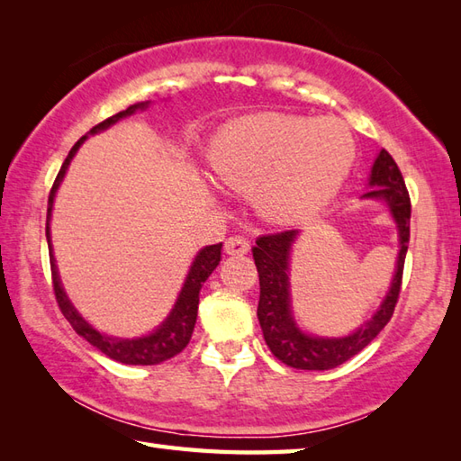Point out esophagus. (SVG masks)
Segmentation results:
<instances>
[{
  "label": "esophagus",
  "mask_w": 461,
  "mask_h": 461,
  "mask_svg": "<svg viewBox=\"0 0 461 461\" xmlns=\"http://www.w3.org/2000/svg\"><path fill=\"white\" fill-rule=\"evenodd\" d=\"M223 251L228 253V256H243V253L249 251V240L243 236H231L225 240Z\"/></svg>",
  "instance_id": "esophagus-1"
}]
</instances>
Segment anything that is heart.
<instances>
[{
    "label": "heart",
    "instance_id": "obj_1",
    "mask_svg": "<svg viewBox=\"0 0 461 461\" xmlns=\"http://www.w3.org/2000/svg\"><path fill=\"white\" fill-rule=\"evenodd\" d=\"M355 162V140L335 119L283 113L248 116L223 129L210 152L221 185L253 194L267 220L297 223L332 200Z\"/></svg>",
    "mask_w": 461,
    "mask_h": 461
}]
</instances>
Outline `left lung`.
I'll return each mask as SVG.
<instances>
[{
	"label": "left lung",
	"instance_id": "left-lung-1",
	"mask_svg": "<svg viewBox=\"0 0 461 461\" xmlns=\"http://www.w3.org/2000/svg\"><path fill=\"white\" fill-rule=\"evenodd\" d=\"M368 185H372V188L362 198L386 202L398 228L400 251L393 285H390L384 301L380 303V309L375 312V317L366 321L365 325H360L348 337L327 339L307 335V332H303L297 327L295 319L291 315L289 253L299 231L289 230L269 233V236H261L256 240V248L251 251L259 273L258 319L269 350L283 365L299 370L335 368L358 355L366 345H370V340H375L378 332L393 319L400 287H402V271L410 241V212H412V205H410V195L402 172H400L398 164L384 149L378 152L375 164H372Z\"/></svg>",
	"mask_w": 461,
	"mask_h": 461
}]
</instances>
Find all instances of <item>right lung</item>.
Segmentation results:
<instances>
[{
    "mask_svg": "<svg viewBox=\"0 0 461 461\" xmlns=\"http://www.w3.org/2000/svg\"><path fill=\"white\" fill-rule=\"evenodd\" d=\"M149 106V101L146 103H136L131 104L126 111L116 113L109 119L99 122L96 126H93L89 134H96L104 129H109L114 122H119L124 116H131L136 111H144ZM86 134L81 136L77 144L68 152V156L65 158L61 170H59L57 178L53 182V188L49 192V202H47V246H49V261H51V277H53V291H55V299L59 303V309L65 315V319L71 322V327L75 329V332L79 337H83L85 340H89L93 347L99 348L101 352H104L106 357L122 362V365H140V366H150V365H160V362L168 360L172 357L178 355L188 345L194 332V325H195V317H198V303H200V289L212 276V271L220 266L221 259V243H215V246H205L198 256H195L192 267L188 271V277L184 281V287L180 291L178 299H176V305L170 311V315L166 317V321L162 325L156 329L154 332L140 339H116V337H109L103 335L96 329H93L89 322H86L79 311L73 307V303L68 301L67 293L63 291L61 279H59V271L55 266V258H53V248H51V233H49V221H51V210H53V200L55 194L59 190V184L63 182V176L71 164L73 156L79 150V146L85 142Z\"/></svg>",
    "mask_w": 461,
    "mask_h": 461,
    "instance_id": "obj_1",
    "label": "right lung"
}]
</instances>
